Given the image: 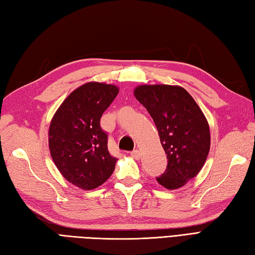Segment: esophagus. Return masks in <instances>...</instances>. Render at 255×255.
I'll return each instance as SVG.
<instances>
[{"label":"esophagus","mask_w":255,"mask_h":255,"mask_svg":"<svg viewBox=\"0 0 255 255\" xmlns=\"http://www.w3.org/2000/svg\"><path fill=\"white\" fill-rule=\"evenodd\" d=\"M131 155L135 158V159H139L141 158V153H139L138 149H134L131 152Z\"/></svg>","instance_id":"obj_1"}]
</instances>
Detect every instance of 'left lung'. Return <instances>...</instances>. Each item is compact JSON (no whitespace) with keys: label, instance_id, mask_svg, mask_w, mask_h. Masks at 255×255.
Listing matches in <instances>:
<instances>
[{"label":"left lung","instance_id":"8db88e82","mask_svg":"<svg viewBox=\"0 0 255 255\" xmlns=\"http://www.w3.org/2000/svg\"><path fill=\"white\" fill-rule=\"evenodd\" d=\"M134 96L152 117L167 155V167L156 180L165 188L177 189L199 173L209 153L210 131L204 113L178 86H139Z\"/></svg>","mask_w":255,"mask_h":255}]
</instances>
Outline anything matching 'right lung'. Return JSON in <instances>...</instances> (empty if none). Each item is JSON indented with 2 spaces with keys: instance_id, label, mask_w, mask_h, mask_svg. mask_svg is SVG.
<instances>
[{
  "instance_id": "add662e5",
  "label": "right lung",
  "mask_w": 255,
  "mask_h": 255,
  "mask_svg": "<svg viewBox=\"0 0 255 255\" xmlns=\"http://www.w3.org/2000/svg\"><path fill=\"white\" fill-rule=\"evenodd\" d=\"M118 93L113 85L88 82L66 98L51 120V157L61 175L79 188H97L116 168L100 119Z\"/></svg>"
}]
</instances>
